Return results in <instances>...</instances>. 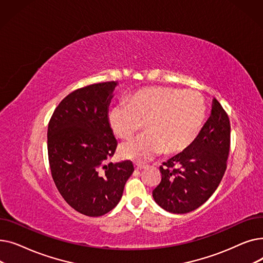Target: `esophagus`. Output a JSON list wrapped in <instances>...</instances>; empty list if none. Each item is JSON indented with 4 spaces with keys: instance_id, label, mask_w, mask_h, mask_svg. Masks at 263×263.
<instances>
[{
    "instance_id": "esophagus-1",
    "label": "esophagus",
    "mask_w": 263,
    "mask_h": 263,
    "mask_svg": "<svg viewBox=\"0 0 263 263\" xmlns=\"http://www.w3.org/2000/svg\"><path fill=\"white\" fill-rule=\"evenodd\" d=\"M134 167H135V171H142V170L145 167V165H142V164H139V163H135V164H134Z\"/></svg>"
}]
</instances>
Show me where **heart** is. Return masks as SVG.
I'll use <instances>...</instances> for the list:
<instances>
[{"instance_id": "obj_1", "label": "heart", "mask_w": 263, "mask_h": 263, "mask_svg": "<svg viewBox=\"0 0 263 263\" xmlns=\"http://www.w3.org/2000/svg\"><path fill=\"white\" fill-rule=\"evenodd\" d=\"M109 110L113 132L127 140L144 127L146 133L119 148L122 158L146 161L164 151L181 153L195 142L205 116V104L195 90L148 87L137 90Z\"/></svg>"}]
</instances>
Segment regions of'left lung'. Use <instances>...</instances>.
<instances>
[{
	"mask_svg": "<svg viewBox=\"0 0 263 263\" xmlns=\"http://www.w3.org/2000/svg\"><path fill=\"white\" fill-rule=\"evenodd\" d=\"M230 122L214 98L211 115L195 142L160 166L162 179L153 191L156 202L171 213L194 211L208 200L225 174Z\"/></svg>",
	"mask_w": 263,
	"mask_h": 263,
	"instance_id": "1",
	"label": "left lung"
}]
</instances>
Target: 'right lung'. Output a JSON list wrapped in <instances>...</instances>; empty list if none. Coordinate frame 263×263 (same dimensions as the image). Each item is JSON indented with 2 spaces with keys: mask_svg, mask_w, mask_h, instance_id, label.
Returning <instances> with one entry per match:
<instances>
[{
  "mask_svg": "<svg viewBox=\"0 0 263 263\" xmlns=\"http://www.w3.org/2000/svg\"><path fill=\"white\" fill-rule=\"evenodd\" d=\"M117 82L79 88L61 101L48 127L52 178L66 202L87 216H101L119 202L134 167L130 161L106 163L117 141L108 105Z\"/></svg>",
  "mask_w": 263,
  "mask_h": 263,
  "instance_id": "obj_1",
  "label": "right lung"
}]
</instances>
